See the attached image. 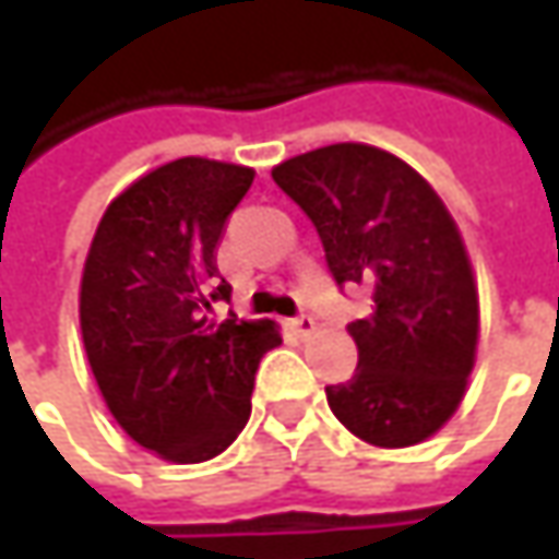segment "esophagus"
I'll list each match as a JSON object with an SVG mask.
<instances>
[{"instance_id":"1","label":"esophagus","mask_w":559,"mask_h":559,"mask_svg":"<svg viewBox=\"0 0 559 559\" xmlns=\"http://www.w3.org/2000/svg\"><path fill=\"white\" fill-rule=\"evenodd\" d=\"M292 330L298 335H311L317 330V320H313L311 313H298L295 320H292Z\"/></svg>"}]
</instances>
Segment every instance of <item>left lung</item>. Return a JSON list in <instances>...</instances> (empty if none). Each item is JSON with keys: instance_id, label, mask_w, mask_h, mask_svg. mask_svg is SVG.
Wrapping results in <instances>:
<instances>
[{"instance_id": "obj_1", "label": "left lung", "mask_w": 559, "mask_h": 559, "mask_svg": "<svg viewBox=\"0 0 559 559\" xmlns=\"http://www.w3.org/2000/svg\"><path fill=\"white\" fill-rule=\"evenodd\" d=\"M273 180L317 226L335 283L373 292V313L348 323L357 370L326 385L330 411L376 448L436 436L461 407L479 342L454 217L411 164L364 142L295 155Z\"/></svg>"}]
</instances>
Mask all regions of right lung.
Returning <instances> with one entry per match:
<instances>
[{"label":"right lung","mask_w":559,"mask_h":559,"mask_svg":"<svg viewBox=\"0 0 559 559\" xmlns=\"http://www.w3.org/2000/svg\"><path fill=\"white\" fill-rule=\"evenodd\" d=\"M254 170L177 158L120 192L98 221L80 280V330L111 417L170 463H202L246 429L273 320H214L226 217Z\"/></svg>","instance_id":"right-lung-1"}]
</instances>
